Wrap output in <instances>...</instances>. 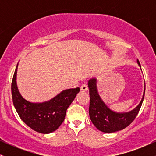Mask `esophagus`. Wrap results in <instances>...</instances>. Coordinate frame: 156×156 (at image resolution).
I'll list each match as a JSON object with an SVG mask.
<instances>
[{
    "label": "esophagus",
    "mask_w": 156,
    "mask_h": 156,
    "mask_svg": "<svg viewBox=\"0 0 156 156\" xmlns=\"http://www.w3.org/2000/svg\"><path fill=\"white\" fill-rule=\"evenodd\" d=\"M80 90L83 91V92H87L88 90V86L87 84H83V85L80 87Z\"/></svg>",
    "instance_id": "esophagus-1"
}]
</instances>
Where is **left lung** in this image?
<instances>
[{"label":"left lung","instance_id":"1","mask_svg":"<svg viewBox=\"0 0 156 156\" xmlns=\"http://www.w3.org/2000/svg\"><path fill=\"white\" fill-rule=\"evenodd\" d=\"M137 63L141 67L139 60H137ZM88 87L90 98L89 109V117L94 126L104 133H114L128 127L134 120L140 110L145 92L144 85V93L139 105L130 112L119 113L109 108L104 101L101 99L97 89V79L95 78H91L89 80Z\"/></svg>","mask_w":156,"mask_h":156}]
</instances>
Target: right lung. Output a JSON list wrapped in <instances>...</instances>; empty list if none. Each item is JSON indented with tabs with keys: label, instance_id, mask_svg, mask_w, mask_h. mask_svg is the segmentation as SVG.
Listing matches in <instances>:
<instances>
[{
	"label": "right lung",
	"instance_id": "add662e5",
	"mask_svg": "<svg viewBox=\"0 0 156 156\" xmlns=\"http://www.w3.org/2000/svg\"><path fill=\"white\" fill-rule=\"evenodd\" d=\"M17 64L12 83L14 106L20 119L29 128L39 133L48 134L59 128L65 118L67 109L74 101L80 88L63 90L49 101L31 103L20 93L17 85Z\"/></svg>",
	"mask_w": 156,
	"mask_h": 156
}]
</instances>
